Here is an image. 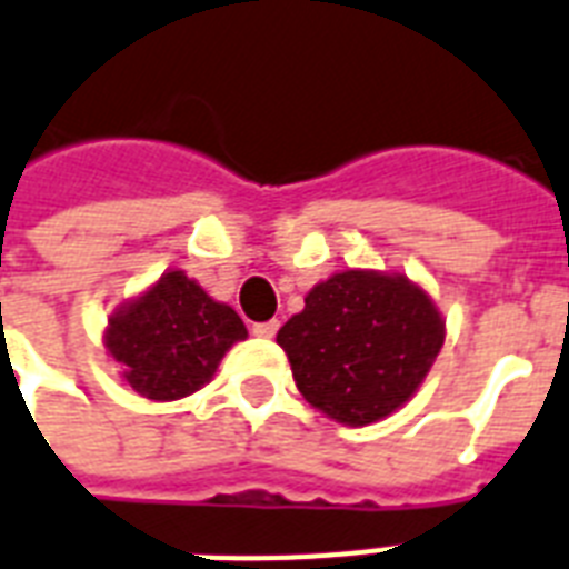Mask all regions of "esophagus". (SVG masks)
<instances>
[{
  "instance_id": "obj_1",
  "label": "esophagus",
  "mask_w": 569,
  "mask_h": 569,
  "mask_svg": "<svg viewBox=\"0 0 569 569\" xmlns=\"http://www.w3.org/2000/svg\"><path fill=\"white\" fill-rule=\"evenodd\" d=\"M280 331V322H277V319H268V322H256L253 325V333L256 337H274V333Z\"/></svg>"
}]
</instances>
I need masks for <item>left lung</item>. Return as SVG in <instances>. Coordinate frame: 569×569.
Returning <instances> with one entry per match:
<instances>
[{
    "mask_svg": "<svg viewBox=\"0 0 569 569\" xmlns=\"http://www.w3.org/2000/svg\"><path fill=\"white\" fill-rule=\"evenodd\" d=\"M277 342L303 400L363 427L418 390L445 342V322L406 277L342 271L303 298Z\"/></svg>",
    "mask_w": 569,
    "mask_h": 569,
    "instance_id": "1",
    "label": "left lung"
}]
</instances>
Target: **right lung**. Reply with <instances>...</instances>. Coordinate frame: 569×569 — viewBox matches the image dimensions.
I'll return each mask as SVG.
<instances>
[{"label":"right lung","mask_w":569,"mask_h":569,"mask_svg":"<svg viewBox=\"0 0 569 569\" xmlns=\"http://www.w3.org/2000/svg\"><path fill=\"white\" fill-rule=\"evenodd\" d=\"M244 337L232 307L208 298L184 271H169L112 316L107 349L140 397L181 400L202 388L229 346Z\"/></svg>","instance_id":"obj_1"}]
</instances>
